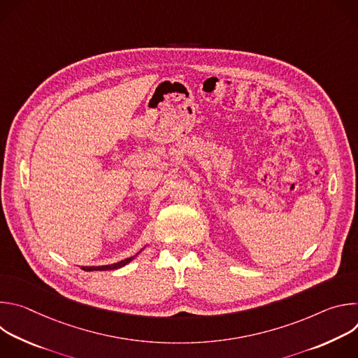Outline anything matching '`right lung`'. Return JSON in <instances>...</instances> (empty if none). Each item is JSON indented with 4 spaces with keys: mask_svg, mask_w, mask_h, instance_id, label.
Returning <instances> with one entry per match:
<instances>
[{
    "mask_svg": "<svg viewBox=\"0 0 358 358\" xmlns=\"http://www.w3.org/2000/svg\"><path fill=\"white\" fill-rule=\"evenodd\" d=\"M133 258L134 257H131V258H127V259H124V261H120V262H117V264H113V265H106V266H87V268H82L83 271H113V269H119V268H122V266H124V265H127L130 261H133Z\"/></svg>",
    "mask_w": 358,
    "mask_h": 358,
    "instance_id": "1",
    "label": "right lung"
}]
</instances>
